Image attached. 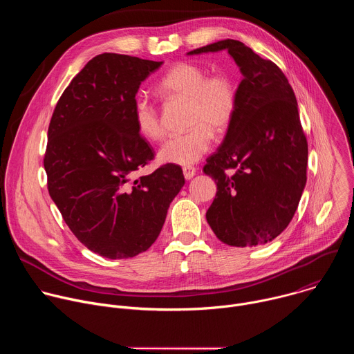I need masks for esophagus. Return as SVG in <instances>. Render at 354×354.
<instances>
[{"label":"esophagus","instance_id":"1","mask_svg":"<svg viewBox=\"0 0 354 354\" xmlns=\"http://www.w3.org/2000/svg\"><path fill=\"white\" fill-rule=\"evenodd\" d=\"M183 175H185V179H192L196 175V168L194 167H185L183 168Z\"/></svg>","mask_w":354,"mask_h":354}]
</instances>
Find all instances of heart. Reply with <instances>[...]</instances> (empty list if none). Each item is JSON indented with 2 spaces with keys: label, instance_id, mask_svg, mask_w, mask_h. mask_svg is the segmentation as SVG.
Listing matches in <instances>:
<instances>
[{
  "label": "heart",
  "instance_id": "obj_1",
  "mask_svg": "<svg viewBox=\"0 0 354 354\" xmlns=\"http://www.w3.org/2000/svg\"><path fill=\"white\" fill-rule=\"evenodd\" d=\"M158 89L168 97L189 102V131L169 137L158 151L164 164L189 167L210 149L214 134L224 133L232 123L238 89L228 74H213L194 63L182 62L171 67L158 82ZM133 120L138 133L153 141L164 137V126L158 108L145 96H138L133 105Z\"/></svg>",
  "mask_w": 354,
  "mask_h": 354
}]
</instances>
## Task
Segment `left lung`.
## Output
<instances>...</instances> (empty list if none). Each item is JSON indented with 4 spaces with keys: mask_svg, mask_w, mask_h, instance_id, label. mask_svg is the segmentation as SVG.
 <instances>
[{
    "mask_svg": "<svg viewBox=\"0 0 354 354\" xmlns=\"http://www.w3.org/2000/svg\"><path fill=\"white\" fill-rule=\"evenodd\" d=\"M228 50L243 75L234 120L203 171L217 183L206 218L231 246H257L290 224L307 182L308 142L283 71L239 40L225 39L187 55Z\"/></svg>",
    "mask_w": 354,
    "mask_h": 354,
    "instance_id": "8db88e82",
    "label": "left lung"
}]
</instances>
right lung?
I'll return each mask as SVG.
<instances>
[{
  "label": "right lung",
  "mask_w": 354,
  "mask_h": 354,
  "mask_svg": "<svg viewBox=\"0 0 354 354\" xmlns=\"http://www.w3.org/2000/svg\"><path fill=\"white\" fill-rule=\"evenodd\" d=\"M161 64L116 53L93 57L64 89L48 124V194L77 239L108 259L153 245L185 185L174 164L136 178L154 151L134 124L133 105L140 84Z\"/></svg>",
  "instance_id": "obj_1"
}]
</instances>
